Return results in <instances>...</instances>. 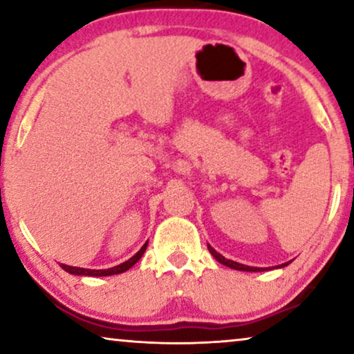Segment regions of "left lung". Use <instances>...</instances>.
Listing matches in <instances>:
<instances>
[{"instance_id":"left-lung-1","label":"left lung","mask_w":354,"mask_h":354,"mask_svg":"<svg viewBox=\"0 0 354 354\" xmlns=\"http://www.w3.org/2000/svg\"><path fill=\"white\" fill-rule=\"evenodd\" d=\"M207 250H209V253L214 256V259L216 261H219L221 264H224V266H227V268H230V269H235V270H246V272H263L264 269H268V268H251V266H245V264H240V263H235V261H232V259H225L224 256H222L221 253H217V251L212 248L211 245H207ZM290 263H292V261H290ZM290 263H285V264H282V268L283 266H288Z\"/></svg>"}]
</instances>
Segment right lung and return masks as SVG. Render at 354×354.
Returning <instances> with one entry per match:
<instances>
[{"label":"right lung","mask_w":354,"mask_h":354,"mask_svg":"<svg viewBox=\"0 0 354 354\" xmlns=\"http://www.w3.org/2000/svg\"><path fill=\"white\" fill-rule=\"evenodd\" d=\"M147 246H148V241L145 243L142 248L137 254H133L132 258L129 261H125V263L119 264V266H114V268H109V269H100V270H95V269H84V268H74V266H66V264H61V268L66 270V272L69 274H74V275H90V277H106V275H115V274H122L125 270H129L132 268L133 264H137L140 258H142L145 251H147Z\"/></svg>","instance_id":"1"}]
</instances>
